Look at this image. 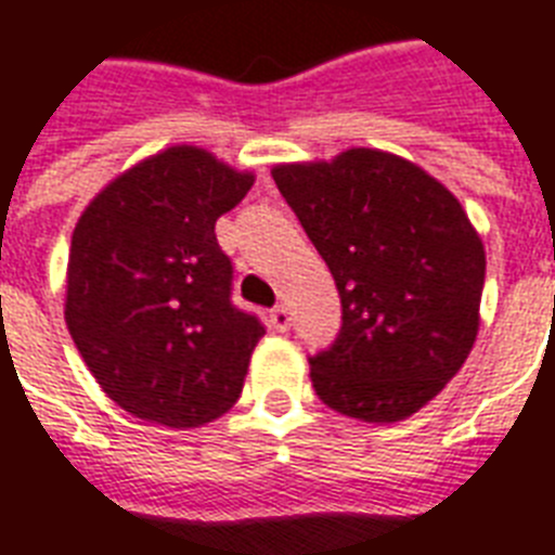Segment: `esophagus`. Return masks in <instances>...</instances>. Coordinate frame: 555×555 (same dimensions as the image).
Instances as JSON below:
<instances>
[{"instance_id":"1","label":"esophagus","mask_w":555,"mask_h":555,"mask_svg":"<svg viewBox=\"0 0 555 555\" xmlns=\"http://www.w3.org/2000/svg\"><path fill=\"white\" fill-rule=\"evenodd\" d=\"M270 325L276 328V332H287L291 328V311L285 306H276L270 311Z\"/></svg>"}]
</instances>
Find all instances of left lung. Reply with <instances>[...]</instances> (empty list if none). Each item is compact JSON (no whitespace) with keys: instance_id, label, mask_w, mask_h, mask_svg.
Here are the masks:
<instances>
[{"instance_id":"left-lung-1","label":"left lung","mask_w":555,"mask_h":555,"mask_svg":"<svg viewBox=\"0 0 555 555\" xmlns=\"http://www.w3.org/2000/svg\"><path fill=\"white\" fill-rule=\"evenodd\" d=\"M344 306L311 358L317 396L361 422H401L442 392L480 328L486 249L454 194L404 156L349 147L273 165Z\"/></svg>"}]
</instances>
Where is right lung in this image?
I'll use <instances>...</instances> for the list:
<instances>
[{"mask_svg":"<svg viewBox=\"0 0 555 555\" xmlns=\"http://www.w3.org/2000/svg\"><path fill=\"white\" fill-rule=\"evenodd\" d=\"M253 183L206 147L171 145L80 211L63 314L101 390L137 418L189 430L238 401L264 325L230 302L215 221Z\"/></svg>","mask_w":555,"mask_h":555,"instance_id":"1","label":"right lung"}]
</instances>
